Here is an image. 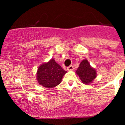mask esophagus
<instances>
[{
  "label": "esophagus",
  "mask_w": 125,
  "mask_h": 125,
  "mask_svg": "<svg viewBox=\"0 0 125 125\" xmlns=\"http://www.w3.org/2000/svg\"><path fill=\"white\" fill-rule=\"evenodd\" d=\"M73 69H74V67L72 65H71L69 67H67V70H68V71H72V70Z\"/></svg>",
  "instance_id": "1"
}]
</instances>
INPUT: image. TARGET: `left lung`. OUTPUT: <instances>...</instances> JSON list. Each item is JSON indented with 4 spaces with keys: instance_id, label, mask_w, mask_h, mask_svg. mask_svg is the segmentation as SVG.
<instances>
[{
    "instance_id": "1",
    "label": "left lung",
    "mask_w": 125,
    "mask_h": 125,
    "mask_svg": "<svg viewBox=\"0 0 125 125\" xmlns=\"http://www.w3.org/2000/svg\"><path fill=\"white\" fill-rule=\"evenodd\" d=\"M76 73L79 76L83 83L86 84L92 83L97 76L96 71L90 66L87 59H84L81 62Z\"/></svg>"
}]
</instances>
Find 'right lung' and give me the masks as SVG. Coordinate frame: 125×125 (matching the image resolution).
Instances as JSON below:
<instances>
[{
	"instance_id": "1",
	"label": "right lung",
	"mask_w": 125,
	"mask_h": 125,
	"mask_svg": "<svg viewBox=\"0 0 125 125\" xmlns=\"http://www.w3.org/2000/svg\"><path fill=\"white\" fill-rule=\"evenodd\" d=\"M67 73L51 59L48 62L44 63L39 67L36 79L39 84L46 88H52L61 83L63 76Z\"/></svg>"
}]
</instances>
